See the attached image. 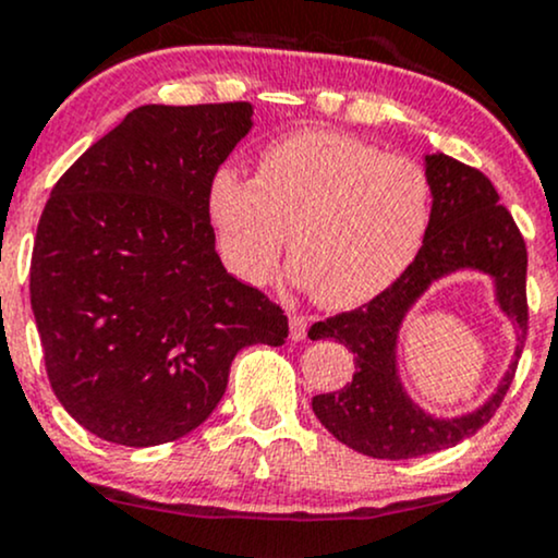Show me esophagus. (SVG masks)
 Here are the masks:
<instances>
[{
	"mask_svg": "<svg viewBox=\"0 0 558 558\" xmlns=\"http://www.w3.org/2000/svg\"><path fill=\"white\" fill-rule=\"evenodd\" d=\"M288 330H291L293 341H301L306 336V319L301 315H291L288 317Z\"/></svg>",
	"mask_w": 558,
	"mask_h": 558,
	"instance_id": "obj_1",
	"label": "esophagus"
}]
</instances>
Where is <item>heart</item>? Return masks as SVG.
<instances>
[{"label":"heart","instance_id":"1","mask_svg":"<svg viewBox=\"0 0 558 558\" xmlns=\"http://www.w3.org/2000/svg\"><path fill=\"white\" fill-rule=\"evenodd\" d=\"M433 209L427 172L343 133L299 131L262 149L257 175L220 168L207 217L230 272L272 278L280 248L291 283L325 310L380 296L417 257Z\"/></svg>","mask_w":558,"mask_h":558}]
</instances>
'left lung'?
Instances as JSON below:
<instances>
[{
  "mask_svg": "<svg viewBox=\"0 0 558 558\" xmlns=\"http://www.w3.org/2000/svg\"><path fill=\"white\" fill-rule=\"evenodd\" d=\"M433 209L422 248L393 286L360 310L310 328L312 341L343 343L354 354V377L341 390L312 399L317 420L364 457L414 459L457 446L475 435L501 407L514 380L527 336V248L509 209L483 172L448 155H425ZM453 271H480L494 280L499 308L515 325V356L497 390L477 410L457 418L425 413L405 393L398 375L402 319L426 288Z\"/></svg>",
  "mask_w": 558,
  "mask_h": 558,
  "instance_id": "obj_1",
  "label": "left lung"
}]
</instances>
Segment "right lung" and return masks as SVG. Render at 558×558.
<instances>
[{"mask_svg": "<svg viewBox=\"0 0 558 558\" xmlns=\"http://www.w3.org/2000/svg\"><path fill=\"white\" fill-rule=\"evenodd\" d=\"M248 101L144 105L88 146L38 220L31 306L54 396L88 433L159 446L202 425L254 343L288 319L215 252L207 185L252 131Z\"/></svg>", "mask_w": 558, "mask_h": 558, "instance_id": "right-lung-1", "label": "right lung"}]
</instances>
